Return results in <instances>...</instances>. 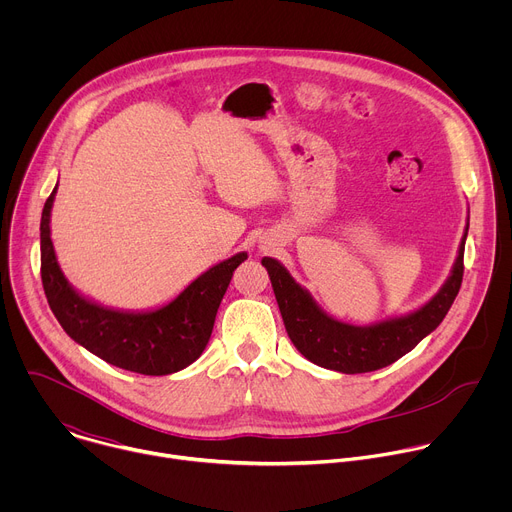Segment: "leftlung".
<instances>
[{"label":"left lung","instance_id":"8db88e82","mask_svg":"<svg viewBox=\"0 0 512 512\" xmlns=\"http://www.w3.org/2000/svg\"><path fill=\"white\" fill-rule=\"evenodd\" d=\"M468 227L470 216L458 247V257L440 291L409 314L369 326H354L332 318L277 259L263 257L261 263L269 273L287 336L310 362L344 375L371 373L393 364L440 326L452 308L464 275Z\"/></svg>","mask_w":512,"mask_h":512}]
</instances>
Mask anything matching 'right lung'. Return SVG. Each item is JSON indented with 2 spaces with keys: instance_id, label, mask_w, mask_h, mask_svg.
Segmentation results:
<instances>
[{
  "instance_id": "add662e5",
  "label": "right lung",
  "mask_w": 512,
  "mask_h": 512,
  "mask_svg": "<svg viewBox=\"0 0 512 512\" xmlns=\"http://www.w3.org/2000/svg\"><path fill=\"white\" fill-rule=\"evenodd\" d=\"M56 188L58 184L42 210L40 271L50 310L64 332L95 356L131 373L160 377L186 369L206 348L233 271L247 253L212 265L160 308L135 312L103 306L72 287L58 265L50 239Z\"/></svg>"
}]
</instances>
